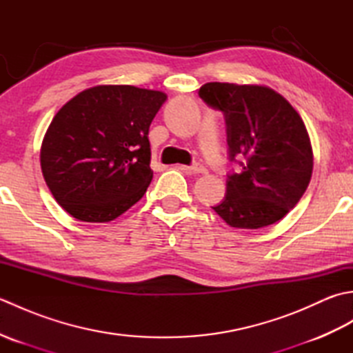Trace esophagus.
<instances>
[{
  "label": "esophagus",
  "instance_id": "1",
  "mask_svg": "<svg viewBox=\"0 0 353 353\" xmlns=\"http://www.w3.org/2000/svg\"><path fill=\"white\" fill-rule=\"evenodd\" d=\"M185 168L190 172H194V174H203V172H206V168L200 163H194V165H191V167H185Z\"/></svg>",
  "mask_w": 353,
  "mask_h": 353
}]
</instances>
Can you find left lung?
Masks as SVG:
<instances>
[{
    "label": "left lung",
    "instance_id": "8db88e82",
    "mask_svg": "<svg viewBox=\"0 0 353 353\" xmlns=\"http://www.w3.org/2000/svg\"><path fill=\"white\" fill-rule=\"evenodd\" d=\"M200 99L226 117L230 174L226 197L212 209L235 229H261L282 220L308 188L314 156L308 130L287 99L264 85L211 81Z\"/></svg>",
    "mask_w": 353,
    "mask_h": 353
}]
</instances>
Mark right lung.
Returning a JSON list of instances; mask_svg holds the SVG:
<instances>
[{
    "instance_id": "right-lung-1",
    "label": "right lung",
    "mask_w": 353,
    "mask_h": 353,
    "mask_svg": "<svg viewBox=\"0 0 353 353\" xmlns=\"http://www.w3.org/2000/svg\"><path fill=\"white\" fill-rule=\"evenodd\" d=\"M167 94L130 85H99L65 103L41 145V168L52 197L74 219L108 223L144 196L148 129Z\"/></svg>"
}]
</instances>
